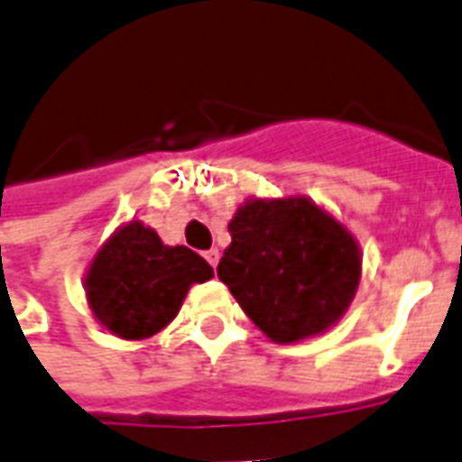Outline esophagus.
Instances as JSON below:
<instances>
[{"mask_svg": "<svg viewBox=\"0 0 462 462\" xmlns=\"http://www.w3.org/2000/svg\"><path fill=\"white\" fill-rule=\"evenodd\" d=\"M205 260L210 262L212 270H215V267H217V262H220V250H215V247H212V250H208L205 252Z\"/></svg>", "mask_w": 462, "mask_h": 462, "instance_id": "34e87169", "label": "esophagus"}]
</instances>
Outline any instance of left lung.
Listing matches in <instances>:
<instances>
[{
  "label": "left lung",
  "instance_id": "1",
  "mask_svg": "<svg viewBox=\"0 0 462 462\" xmlns=\"http://www.w3.org/2000/svg\"><path fill=\"white\" fill-rule=\"evenodd\" d=\"M217 277L272 341L334 327L356 294L361 252L351 232L307 198L250 200L230 220Z\"/></svg>",
  "mask_w": 462,
  "mask_h": 462
}]
</instances>
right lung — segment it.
<instances>
[{"label": "right lung", "instance_id": "add662e5", "mask_svg": "<svg viewBox=\"0 0 462 462\" xmlns=\"http://www.w3.org/2000/svg\"><path fill=\"white\" fill-rule=\"evenodd\" d=\"M212 267L182 245H162L158 232L133 220L116 232L86 274L94 317L121 339H148L168 327L192 284Z\"/></svg>", "mask_w": 462, "mask_h": 462}]
</instances>
